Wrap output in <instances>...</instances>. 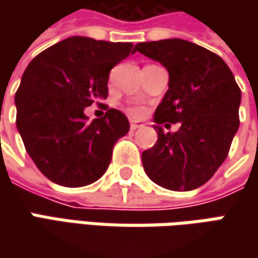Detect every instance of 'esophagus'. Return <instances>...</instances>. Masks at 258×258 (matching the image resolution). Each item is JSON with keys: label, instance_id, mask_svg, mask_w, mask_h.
<instances>
[{"label": "esophagus", "instance_id": "esophagus-1", "mask_svg": "<svg viewBox=\"0 0 258 258\" xmlns=\"http://www.w3.org/2000/svg\"><path fill=\"white\" fill-rule=\"evenodd\" d=\"M139 127H144V123H136V122H132L131 123V131H136Z\"/></svg>", "mask_w": 258, "mask_h": 258}]
</instances>
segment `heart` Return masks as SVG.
<instances>
[{
	"label": "heart",
	"instance_id": "obj_1",
	"mask_svg": "<svg viewBox=\"0 0 258 258\" xmlns=\"http://www.w3.org/2000/svg\"><path fill=\"white\" fill-rule=\"evenodd\" d=\"M127 110H129V113L132 114L134 117H141L145 113V109L141 107V106H131V107H127Z\"/></svg>",
	"mask_w": 258,
	"mask_h": 258
}]
</instances>
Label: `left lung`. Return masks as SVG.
Returning a JSON list of instances; mask_svg holds the SVG:
<instances>
[{
  "mask_svg": "<svg viewBox=\"0 0 258 258\" xmlns=\"http://www.w3.org/2000/svg\"><path fill=\"white\" fill-rule=\"evenodd\" d=\"M136 50L169 73V89L155 110L156 144L142 152L146 175L159 186L191 191L221 166L240 126L241 90L223 58L181 38L139 43ZM181 124L165 134L161 124Z\"/></svg>",
  "mask_w": 258,
  "mask_h": 258,
  "instance_id": "1",
  "label": "left lung"
}]
</instances>
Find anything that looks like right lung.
<instances>
[{"mask_svg":"<svg viewBox=\"0 0 258 258\" xmlns=\"http://www.w3.org/2000/svg\"><path fill=\"white\" fill-rule=\"evenodd\" d=\"M136 51L132 43L69 37L35 55L15 93L17 129L27 154L50 181L77 188L109 168L114 144L129 132L122 112L87 122L85 109L107 97L110 70Z\"/></svg>","mask_w":258,"mask_h":258,"instance_id":"right-lung-1","label":"right lung"}]
</instances>
